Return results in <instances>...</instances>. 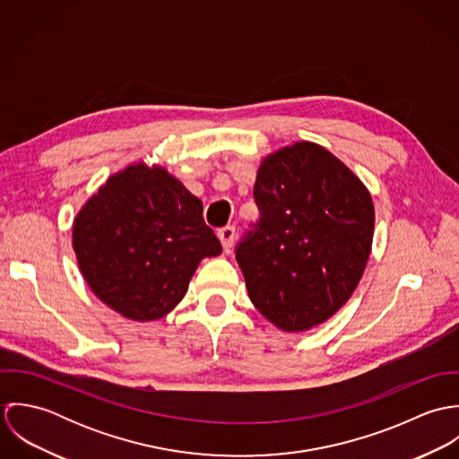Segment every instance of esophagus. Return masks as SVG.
<instances>
[{"mask_svg": "<svg viewBox=\"0 0 459 459\" xmlns=\"http://www.w3.org/2000/svg\"><path fill=\"white\" fill-rule=\"evenodd\" d=\"M235 226H224V228H221L219 231H217V237L221 238V244H222V247H224V251H230L231 247H233V244H235Z\"/></svg>", "mask_w": 459, "mask_h": 459, "instance_id": "obj_1", "label": "esophagus"}]
</instances>
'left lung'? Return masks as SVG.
I'll use <instances>...</instances> for the list:
<instances>
[{
  "instance_id": "8db88e82",
  "label": "left lung",
  "mask_w": 459,
  "mask_h": 459,
  "mask_svg": "<svg viewBox=\"0 0 459 459\" xmlns=\"http://www.w3.org/2000/svg\"><path fill=\"white\" fill-rule=\"evenodd\" d=\"M255 201L260 217L235 249L249 299L282 330L325 322L351 297L371 253L368 189L324 146L302 141L263 160Z\"/></svg>"
}]
</instances>
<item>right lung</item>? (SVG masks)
<instances>
[{
    "label": "right lung",
    "mask_w": 459,
    "mask_h": 459,
    "mask_svg": "<svg viewBox=\"0 0 459 459\" xmlns=\"http://www.w3.org/2000/svg\"><path fill=\"white\" fill-rule=\"evenodd\" d=\"M74 251L93 293L126 318L148 322L186 295L203 258L221 255L203 203L162 168L113 175L74 221Z\"/></svg>",
    "instance_id": "add662e5"
}]
</instances>
